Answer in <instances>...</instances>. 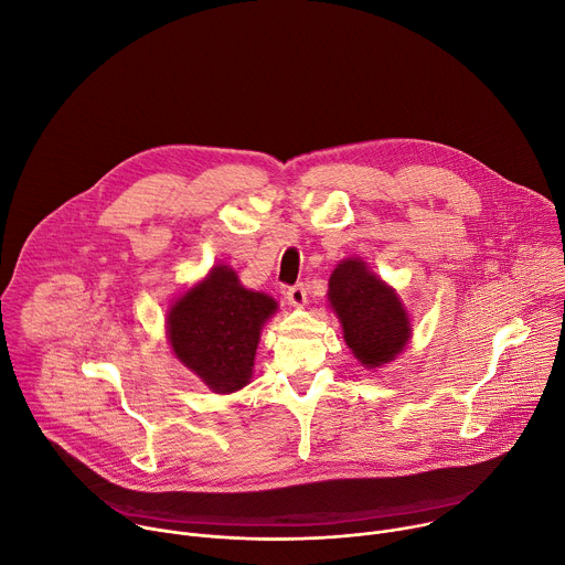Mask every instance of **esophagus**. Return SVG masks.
Instances as JSON below:
<instances>
[{
    "instance_id": "obj_1",
    "label": "esophagus",
    "mask_w": 565,
    "mask_h": 565,
    "mask_svg": "<svg viewBox=\"0 0 565 565\" xmlns=\"http://www.w3.org/2000/svg\"><path fill=\"white\" fill-rule=\"evenodd\" d=\"M286 299L292 306H303L306 303V286L303 284H295L286 288Z\"/></svg>"
}]
</instances>
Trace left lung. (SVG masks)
<instances>
[{
    "label": "left lung",
    "instance_id": "obj_1",
    "mask_svg": "<svg viewBox=\"0 0 565 565\" xmlns=\"http://www.w3.org/2000/svg\"><path fill=\"white\" fill-rule=\"evenodd\" d=\"M329 299L344 340L369 369L391 362L409 340V319L397 295L362 259H344L331 275Z\"/></svg>",
    "mask_w": 565,
    "mask_h": 565
}]
</instances>
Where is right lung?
I'll return each instance as SVG.
<instances>
[{
    "label": "right lung",
    "mask_w": 565,
    "mask_h": 565,
    "mask_svg": "<svg viewBox=\"0 0 565 565\" xmlns=\"http://www.w3.org/2000/svg\"><path fill=\"white\" fill-rule=\"evenodd\" d=\"M275 310L273 297L244 288L232 268L216 266L172 306L170 344L212 391L232 393L248 384L262 327Z\"/></svg>",
    "instance_id": "add662e5"
}]
</instances>
